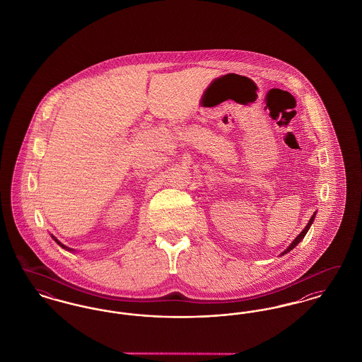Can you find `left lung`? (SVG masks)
Returning <instances> with one entry per match:
<instances>
[{
	"instance_id": "obj_1",
	"label": "left lung",
	"mask_w": 362,
	"mask_h": 362,
	"mask_svg": "<svg viewBox=\"0 0 362 362\" xmlns=\"http://www.w3.org/2000/svg\"><path fill=\"white\" fill-rule=\"evenodd\" d=\"M315 214H316V211H315V213H313V216L310 217V223H308L307 226L303 229V232H301V233H300V235H298V236H297V238H296V239H294V240L291 243V245H289V247H288V248H286V250H285V251H284L281 255H285V254H288L289 251H292L293 248H294V247H296V245H297L300 241L304 239V236L307 235V232H308V229H310V225H312L313 220H315Z\"/></svg>"
}]
</instances>
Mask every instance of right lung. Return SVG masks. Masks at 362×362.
Returning <instances> with one entry per match:
<instances>
[{"mask_svg": "<svg viewBox=\"0 0 362 362\" xmlns=\"http://www.w3.org/2000/svg\"><path fill=\"white\" fill-rule=\"evenodd\" d=\"M52 239H54V240L57 241V243H58V244H59V245H61V247H62V248H65V250H68V251H71V250H70V248H68V247H66V245H64V244H62V243H61V241L57 240V239H55V238H54V236H52Z\"/></svg>", "mask_w": 362, "mask_h": 362, "instance_id": "1", "label": "right lung"}]
</instances>
